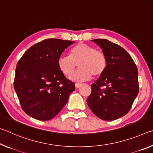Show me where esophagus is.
I'll use <instances>...</instances> for the list:
<instances>
[{
	"label": "esophagus",
	"mask_w": 153,
	"mask_h": 153,
	"mask_svg": "<svg viewBox=\"0 0 153 153\" xmlns=\"http://www.w3.org/2000/svg\"><path fill=\"white\" fill-rule=\"evenodd\" d=\"M81 85H82V84L79 83V82H76V83H75V87H76V88H79V87Z\"/></svg>",
	"instance_id": "obj_1"
}]
</instances>
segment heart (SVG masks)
<instances>
[{
	"instance_id": "obj_1",
	"label": "heart",
	"mask_w": 153,
	"mask_h": 153,
	"mask_svg": "<svg viewBox=\"0 0 153 153\" xmlns=\"http://www.w3.org/2000/svg\"><path fill=\"white\" fill-rule=\"evenodd\" d=\"M79 68L72 74L77 64ZM59 71L72 81H85L94 76H99L104 73L107 66V58L101 50L96 49L89 45L81 42L70 51V56L62 55L57 60Z\"/></svg>"
}]
</instances>
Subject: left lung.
<instances>
[{"instance_id":"left-lung-1","label":"left lung","mask_w":153,"mask_h":153,"mask_svg":"<svg viewBox=\"0 0 153 153\" xmlns=\"http://www.w3.org/2000/svg\"><path fill=\"white\" fill-rule=\"evenodd\" d=\"M92 41L101 47L107 58L104 73L91 85L87 102L100 119L112 121L126 115L138 94V71L130 55L119 45L106 39Z\"/></svg>"}]
</instances>
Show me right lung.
<instances>
[{
	"mask_svg": "<svg viewBox=\"0 0 153 153\" xmlns=\"http://www.w3.org/2000/svg\"><path fill=\"white\" fill-rule=\"evenodd\" d=\"M74 41L43 40L27 50L17 64L14 89L22 109L35 119L48 121L63 108L75 89L59 71L57 60Z\"/></svg>",
	"mask_w": 153,
	"mask_h": 153,
	"instance_id": "1",
	"label": "right lung"
}]
</instances>
